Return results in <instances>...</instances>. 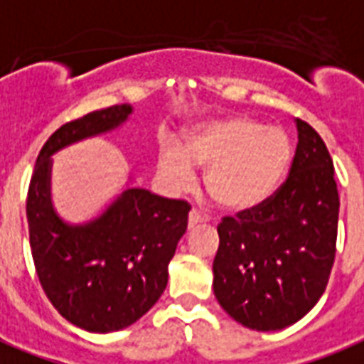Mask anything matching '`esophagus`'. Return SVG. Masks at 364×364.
Returning a JSON list of instances; mask_svg holds the SVG:
<instances>
[{"label":"esophagus","mask_w":364,"mask_h":364,"mask_svg":"<svg viewBox=\"0 0 364 364\" xmlns=\"http://www.w3.org/2000/svg\"><path fill=\"white\" fill-rule=\"evenodd\" d=\"M204 220H206V218H204L198 210H191L189 212V228H193V225H196V223L204 222Z\"/></svg>","instance_id":"34e87169"}]
</instances>
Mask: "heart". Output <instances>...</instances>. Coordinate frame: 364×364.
Listing matches in <instances>:
<instances>
[{
	"mask_svg": "<svg viewBox=\"0 0 364 364\" xmlns=\"http://www.w3.org/2000/svg\"><path fill=\"white\" fill-rule=\"evenodd\" d=\"M291 160L293 144L284 129L266 127L247 115H223L187 129L181 148L166 144L158 169L175 189L193 185V168L206 169L204 187L214 203L247 212L279 189Z\"/></svg>",
	"mask_w": 364,
	"mask_h": 364,
	"instance_id": "obj_1",
	"label": "heart"
}]
</instances>
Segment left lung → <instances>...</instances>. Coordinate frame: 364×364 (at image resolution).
<instances>
[{"instance_id": "obj_1", "label": "left lung", "mask_w": 364, "mask_h": 364, "mask_svg": "<svg viewBox=\"0 0 364 364\" xmlns=\"http://www.w3.org/2000/svg\"><path fill=\"white\" fill-rule=\"evenodd\" d=\"M289 177L258 208L223 218L214 295L231 318L257 332L295 324L322 297L336 257L340 196L324 141L295 119Z\"/></svg>"}]
</instances>
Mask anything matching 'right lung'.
Returning a JSON list of instances; mask_svg holds the SVG:
<instances>
[{"label": "right lung", "instance_id": "right-lung-1", "mask_svg": "<svg viewBox=\"0 0 364 364\" xmlns=\"http://www.w3.org/2000/svg\"><path fill=\"white\" fill-rule=\"evenodd\" d=\"M133 107L112 106L65 123L34 166L26 220L36 274L58 312L86 332L123 330L146 314L168 285V266L187 231L191 206L127 187L85 223H69L52 203V156L121 127Z\"/></svg>", "mask_w": 364, "mask_h": 364}]
</instances>
